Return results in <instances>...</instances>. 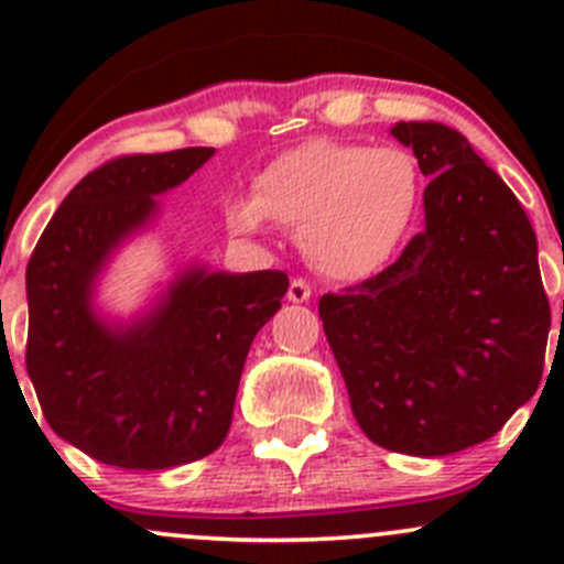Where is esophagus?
I'll list each match as a JSON object with an SVG mask.
<instances>
[{
	"label": "esophagus",
	"instance_id": "1",
	"mask_svg": "<svg viewBox=\"0 0 564 564\" xmlns=\"http://www.w3.org/2000/svg\"><path fill=\"white\" fill-rule=\"evenodd\" d=\"M311 294H314V289H311V283L305 281V278H294V281L289 283V303H308Z\"/></svg>",
	"mask_w": 564,
	"mask_h": 564
}]
</instances>
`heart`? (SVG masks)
<instances>
[{"mask_svg":"<svg viewBox=\"0 0 564 564\" xmlns=\"http://www.w3.org/2000/svg\"><path fill=\"white\" fill-rule=\"evenodd\" d=\"M423 191L417 158L401 147L308 139L267 163L253 198L229 207L231 229L253 235L264 218L300 237L322 275L360 281L388 264L412 226Z\"/></svg>","mask_w":564,"mask_h":564,"instance_id":"b5f03b06","label":"heart"}]
</instances>
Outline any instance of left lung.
<instances>
[{"label": "left lung", "mask_w": 564, "mask_h": 564, "mask_svg": "<svg viewBox=\"0 0 564 564\" xmlns=\"http://www.w3.org/2000/svg\"><path fill=\"white\" fill-rule=\"evenodd\" d=\"M390 133L431 180L425 226L388 270L324 294L318 316L368 440L451 456L534 395L551 308L524 207L466 135L442 122Z\"/></svg>", "instance_id": "8db88e82"}]
</instances>
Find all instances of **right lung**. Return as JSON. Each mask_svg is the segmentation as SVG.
Returning a JSON list of instances; mask_svg holds the SVG:
<instances>
[{
	"instance_id": "1",
	"label": "right lung",
	"mask_w": 564,
	"mask_h": 564,
	"mask_svg": "<svg viewBox=\"0 0 564 564\" xmlns=\"http://www.w3.org/2000/svg\"><path fill=\"white\" fill-rule=\"evenodd\" d=\"M213 147L122 155L65 196L26 264V371L56 436L119 469H172L218 451L256 333L275 316L286 272L187 267L128 324L95 311L113 248L150 226L161 193Z\"/></svg>"
}]
</instances>
